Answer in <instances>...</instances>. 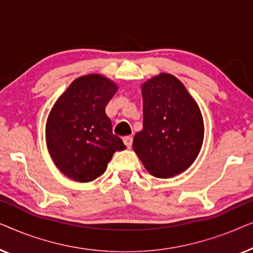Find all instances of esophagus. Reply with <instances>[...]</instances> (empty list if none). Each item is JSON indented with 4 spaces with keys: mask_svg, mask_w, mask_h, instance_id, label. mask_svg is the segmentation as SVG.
Instances as JSON below:
<instances>
[{
    "mask_svg": "<svg viewBox=\"0 0 253 253\" xmlns=\"http://www.w3.org/2000/svg\"><path fill=\"white\" fill-rule=\"evenodd\" d=\"M123 143L126 144V146L127 148L131 147V145H132V137L131 136H126L123 138Z\"/></svg>",
    "mask_w": 253,
    "mask_h": 253,
    "instance_id": "1",
    "label": "esophagus"
}]
</instances>
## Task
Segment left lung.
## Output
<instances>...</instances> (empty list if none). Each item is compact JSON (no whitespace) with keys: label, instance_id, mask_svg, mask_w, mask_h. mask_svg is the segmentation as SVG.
Returning a JSON list of instances; mask_svg holds the SVG:
<instances>
[{"label":"left lung","instance_id":"obj_1","mask_svg":"<svg viewBox=\"0 0 253 253\" xmlns=\"http://www.w3.org/2000/svg\"><path fill=\"white\" fill-rule=\"evenodd\" d=\"M143 129L132 147L147 171L167 178L181 174L198 157L204 121L197 102L175 76L160 74L141 86Z\"/></svg>","mask_w":253,"mask_h":253}]
</instances>
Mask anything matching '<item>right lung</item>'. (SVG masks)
Segmentation results:
<instances>
[{"label": "right lung", "instance_id": "1", "mask_svg": "<svg viewBox=\"0 0 253 253\" xmlns=\"http://www.w3.org/2000/svg\"><path fill=\"white\" fill-rule=\"evenodd\" d=\"M117 86L101 75L75 79L57 99L46 124V140L56 167L69 178L91 182L105 172L126 145L113 133L106 106Z\"/></svg>", "mask_w": 253, "mask_h": 253}]
</instances>
